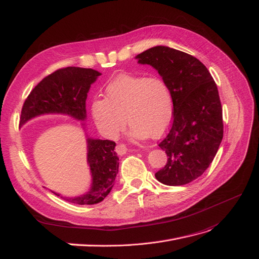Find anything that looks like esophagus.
Wrapping results in <instances>:
<instances>
[{"instance_id": "1", "label": "esophagus", "mask_w": 259, "mask_h": 259, "mask_svg": "<svg viewBox=\"0 0 259 259\" xmlns=\"http://www.w3.org/2000/svg\"><path fill=\"white\" fill-rule=\"evenodd\" d=\"M127 151H128V148L124 144H118L117 146H116V153H117L118 155H124L127 153Z\"/></svg>"}]
</instances>
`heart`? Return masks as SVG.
I'll use <instances>...</instances> for the list:
<instances>
[{
    "mask_svg": "<svg viewBox=\"0 0 259 259\" xmlns=\"http://www.w3.org/2000/svg\"><path fill=\"white\" fill-rule=\"evenodd\" d=\"M91 113L98 127L110 138L119 135L126 119L133 139L158 138L172 120V91L159 76L121 74L106 86L104 100H95Z\"/></svg>",
    "mask_w": 259,
    "mask_h": 259,
    "instance_id": "b5f03b06",
    "label": "heart"
}]
</instances>
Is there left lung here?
<instances>
[{"label": "left lung", "instance_id": "left-lung-1", "mask_svg": "<svg viewBox=\"0 0 259 259\" xmlns=\"http://www.w3.org/2000/svg\"><path fill=\"white\" fill-rule=\"evenodd\" d=\"M136 58L158 71L173 96L171 128L159 143L168 161L155 177L164 185L188 184L208 168L223 140L218 86L201 61L178 49L155 46Z\"/></svg>", "mask_w": 259, "mask_h": 259}]
</instances>
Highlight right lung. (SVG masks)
<instances>
[{
  "instance_id": "1",
  "label": "right lung",
  "mask_w": 259,
  "mask_h": 259,
  "mask_svg": "<svg viewBox=\"0 0 259 259\" xmlns=\"http://www.w3.org/2000/svg\"><path fill=\"white\" fill-rule=\"evenodd\" d=\"M99 73L93 69L68 66L55 71L32 89L23 103L20 126L44 114H65L77 120L86 119V99L91 84ZM116 144L110 140L87 139V162L93 183L88 193L78 197L63 198L74 204H96L110 194L118 173ZM60 196L59 194H56Z\"/></svg>"
}]
</instances>
